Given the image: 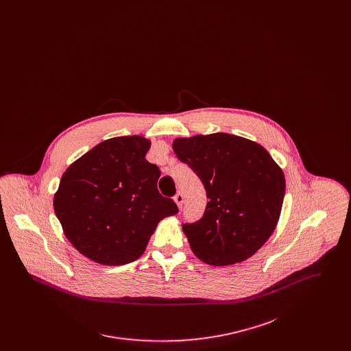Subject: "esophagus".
<instances>
[{"label":"esophagus","mask_w":351,"mask_h":351,"mask_svg":"<svg viewBox=\"0 0 351 351\" xmlns=\"http://www.w3.org/2000/svg\"><path fill=\"white\" fill-rule=\"evenodd\" d=\"M173 200L176 202V205L179 206V208H182V205H183L184 197L183 193H180V192H178L176 195H175V197H173Z\"/></svg>","instance_id":"esophagus-1"}]
</instances>
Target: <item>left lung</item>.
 <instances>
[{"mask_svg":"<svg viewBox=\"0 0 351 351\" xmlns=\"http://www.w3.org/2000/svg\"><path fill=\"white\" fill-rule=\"evenodd\" d=\"M172 149L200 178L209 199L200 221L183 225L193 254L210 266L252 256L280 217L283 169L263 146L233 134L176 138Z\"/></svg>","mask_w":351,"mask_h":351,"instance_id":"obj_1","label":"left lung"}]
</instances>
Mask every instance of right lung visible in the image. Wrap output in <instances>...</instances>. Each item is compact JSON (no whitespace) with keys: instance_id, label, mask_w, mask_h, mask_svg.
I'll list each match as a JSON object with an SVG mask.
<instances>
[{"instance_id":"1","label":"right lung","mask_w":351,"mask_h":351,"mask_svg":"<svg viewBox=\"0 0 351 351\" xmlns=\"http://www.w3.org/2000/svg\"><path fill=\"white\" fill-rule=\"evenodd\" d=\"M151 141L106 139L75 160L53 196L55 215L72 246L88 259L121 266L136 261L163 218L179 212L158 191L160 171L146 160Z\"/></svg>"}]
</instances>
